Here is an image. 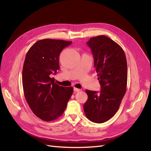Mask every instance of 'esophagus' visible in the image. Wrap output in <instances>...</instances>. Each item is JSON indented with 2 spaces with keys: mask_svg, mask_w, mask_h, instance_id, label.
Instances as JSON below:
<instances>
[{
  "mask_svg": "<svg viewBox=\"0 0 151 151\" xmlns=\"http://www.w3.org/2000/svg\"><path fill=\"white\" fill-rule=\"evenodd\" d=\"M80 91H81V89H78V88H74V91L78 92Z\"/></svg>",
  "mask_w": 151,
  "mask_h": 151,
  "instance_id": "esophagus-1",
  "label": "esophagus"
}]
</instances>
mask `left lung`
<instances>
[{"label": "left lung", "instance_id": "1", "mask_svg": "<svg viewBox=\"0 0 151 151\" xmlns=\"http://www.w3.org/2000/svg\"><path fill=\"white\" fill-rule=\"evenodd\" d=\"M87 45L94 58V66L101 86L99 92L86 89V116L96 123L110 119L117 111L127 90V63L120 45L105 36L91 37Z\"/></svg>", "mask_w": 151, "mask_h": 151}]
</instances>
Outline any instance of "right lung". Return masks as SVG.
<instances>
[{
  "label": "right lung",
  "mask_w": 151,
  "mask_h": 151,
  "mask_svg": "<svg viewBox=\"0 0 151 151\" xmlns=\"http://www.w3.org/2000/svg\"><path fill=\"white\" fill-rule=\"evenodd\" d=\"M71 43L41 40L30 48L25 57L22 73L24 97L33 113L43 121H51L60 117L73 94L72 87L60 86L50 77L60 69V52Z\"/></svg>",
  "instance_id": "add662e5"
}]
</instances>
